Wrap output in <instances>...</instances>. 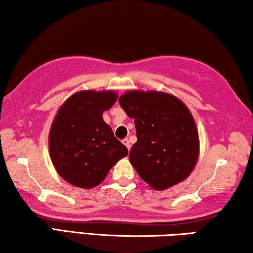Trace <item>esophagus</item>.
<instances>
[{
	"label": "esophagus",
	"mask_w": 253,
	"mask_h": 253,
	"mask_svg": "<svg viewBox=\"0 0 253 253\" xmlns=\"http://www.w3.org/2000/svg\"><path fill=\"white\" fill-rule=\"evenodd\" d=\"M123 144L126 146V148L129 150L130 149V143H129V141H128V138H125V139H123Z\"/></svg>",
	"instance_id": "esophagus-1"
}]
</instances>
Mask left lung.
I'll return each instance as SVG.
<instances>
[{"instance_id": "8db88e82", "label": "left lung", "mask_w": 253, "mask_h": 253, "mask_svg": "<svg viewBox=\"0 0 253 253\" xmlns=\"http://www.w3.org/2000/svg\"><path fill=\"white\" fill-rule=\"evenodd\" d=\"M118 101L135 123L137 142L129 161L139 177L157 191L185 180L200 152L198 128L186 105L158 90L133 89Z\"/></svg>"}]
</instances>
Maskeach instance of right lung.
Wrapping results in <instances>:
<instances>
[{
    "label": "right lung",
    "mask_w": 253,
    "mask_h": 253,
    "mask_svg": "<svg viewBox=\"0 0 253 253\" xmlns=\"http://www.w3.org/2000/svg\"><path fill=\"white\" fill-rule=\"evenodd\" d=\"M118 99L114 90H81L63 102L48 134L55 170L71 185L93 188L107 177L128 150L115 137L103 112Z\"/></svg>",
    "instance_id": "right-lung-1"
}]
</instances>
